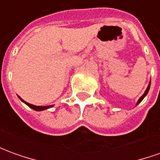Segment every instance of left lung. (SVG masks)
Returning <instances> with one entry per match:
<instances>
[{
    "instance_id": "obj_1",
    "label": "left lung",
    "mask_w": 160,
    "mask_h": 160,
    "mask_svg": "<svg viewBox=\"0 0 160 160\" xmlns=\"http://www.w3.org/2000/svg\"><path fill=\"white\" fill-rule=\"evenodd\" d=\"M150 86H151V80H150V81H149V84H148V87H147V89H146V91H145V92L143 93V95H142V96H141V97L139 99H138L137 103H136V105H138V104H140L141 101L143 100V98H144L147 96V94L148 93V92H149V89H150Z\"/></svg>"
}]
</instances>
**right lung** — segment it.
Returning <instances> with one entry per match:
<instances>
[{"instance_id":"obj_1","label":"right lung","mask_w":160,"mask_h":160,"mask_svg":"<svg viewBox=\"0 0 160 160\" xmlns=\"http://www.w3.org/2000/svg\"><path fill=\"white\" fill-rule=\"evenodd\" d=\"M18 97H19V98L20 99V100L22 101L23 103H25L26 105H28L30 108H32V110H34V111H44V110H47V109H49V108H51V107H53V106H54V105H47V106H37V105H34V104H29V103L26 102L25 100H23L22 98L19 97V96H18Z\"/></svg>"}]
</instances>
